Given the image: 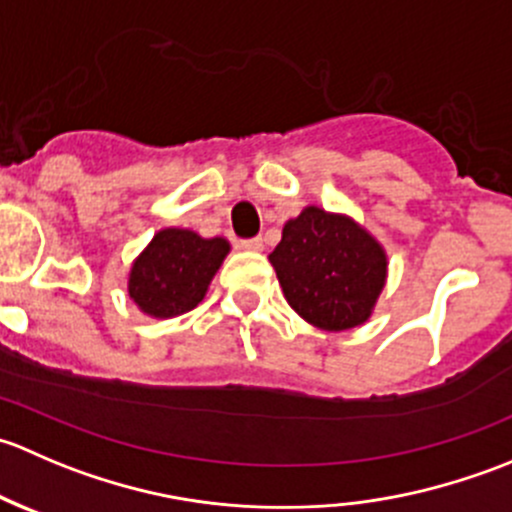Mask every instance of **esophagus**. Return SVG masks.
Returning a JSON list of instances; mask_svg holds the SVG:
<instances>
[{
	"label": "esophagus",
	"instance_id": "obj_1",
	"mask_svg": "<svg viewBox=\"0 0 512 512\" xmlns=\"http://www.w3.org/2000/svg\"><path fill=\"white\" fill-rule=\"evenodd\" d=\"M240 247H242V250L262 252V250H265V242H262V237H250V240H242Z\"/></svg>",
	"mask_w": 512,
	"mask_h": 512
}]
</instances>
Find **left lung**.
Segmentation results:
<instances>
[{
	"label": "left lung",
	"mask_w": 512,
	"mask_h": 512,
	"mask_svg": "<svg viewBox=\"0 0 512 512\" xmlns=\"http://www.w3.org/2000/svg\"><path fill=\"white\" fill-rule=\"evenodd\" d=\"M270 262L289 307L327 332L354 329L371 317L389 265L374 235L317 205L287 220Z\"/></svg>",
	"instance_id": "left-lung-1"
}]
</instances>
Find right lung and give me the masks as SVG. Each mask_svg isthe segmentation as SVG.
<instances>
[{
	"label": "right lung",
	"instance_id": "obj_1",
	"mask_svg": "<svg viewBox=\"0 0 512 512\" xmlns=\"http://www.w3.org/2000/svg\"><path fill=\"white\" fill-rule=\"evenodd\" d=\"M230 252L225 237H200L183 227H165L136 257L128 275V297L148 317L168 319L203 302L215 272Z\"/></svg>",
	"mask_w": 512,
	"mask_h": 512
}]
</instances>
